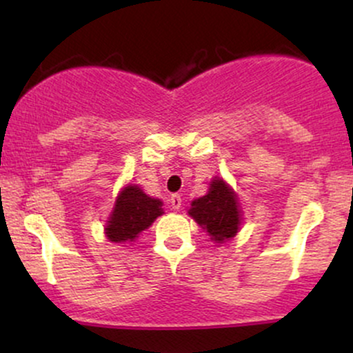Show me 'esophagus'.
<instances>
[{
    "instance_id": "obj_1",
    "label": "esophagus",
    "mask_w": 353,
    "mask_h": 353,
    "mask_svg": "<svg viewBox=\"0 0 353 353\" xmlns=\"http://www.w3.org/2000/svg\"><path fill=\"white\" fill-rule=\"evenodd\" d=\"M169 202H171V208H172L174 210H179V209H181L182 199H181L179 194H172L171 199H169Z\"/></svg>"
}]
</instances>
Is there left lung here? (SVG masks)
<instances>
[{"instance_id":"8db88e82","label":"left lung","mask_w":353,"mask_h":353,"mask_svg":"<svg viewBox=\"0 0 353 353\" xmlns=\"http://www.w3.org/2000/svg\"><path fill=\"white\" fill-rule=\"evenodd\" d=\"M188 214L216 244L236 237L242 225V209L236 190L217 176L210 181L205 196L190 202Z\"/></svg>"}]
</instances>
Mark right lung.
Segmentation results:
<instances>
[{"label":"right lung","mask_w":353,"mask_h":353,"mask_svg":"<svg viewBox=\"0 0 353 353\" xmlns=\"http://www.w3.org/2000/svg\"><path fill=\"white\" fill-rule=\"evenodd\" d=\"M163 214V201L148 196L139 185L128 184L117 194L104 234L114 244H132Z\"/></svg>","instance_id":"obj_1"}]
</instances>
